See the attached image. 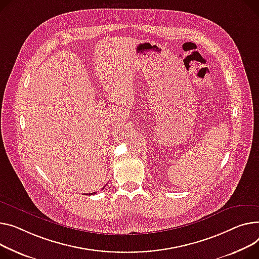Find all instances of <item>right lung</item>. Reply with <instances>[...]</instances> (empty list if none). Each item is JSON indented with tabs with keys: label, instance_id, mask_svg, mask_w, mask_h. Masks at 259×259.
I'll return each instance as SVG.
<instances>
[{
	"label": "right lung",
	"instance_id": "right-lung-1",
	"mask_svg": "<svg viewBox=\"0 0 259 259\" xmlns=\"http://www.w3.org/2000/svg\"><path fill=\"white\" fill-rule=\"evenodd\" d=\"M95 194H96V193H92V194H90V196H91V195H95Z\"/></svg>",
	"mask_w": 259,
	"mask_h": 259
}]
</instances>
